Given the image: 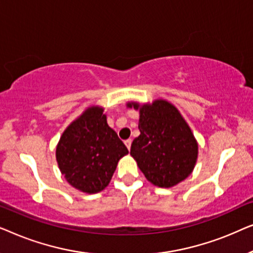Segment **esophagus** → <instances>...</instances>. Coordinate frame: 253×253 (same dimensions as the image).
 <instances>
[{
    "instance_id": "esophagus-1",
    "label": "esophagus",
    "mask_w": 253,
    "mask_h": 253,
    "mask_svg": "<svg viewBox=\"0 0 253 253\" xmlns=\"http://www.w3.org/2000/svg\"><path fill=\"white\" fill-rule=\"evenodd\" d=\"M131 143H132V140H131V139H127V140L124 141V144H126V146L127 147V150H129V151L131 148Z\"/></svg>"
}]
</instances>
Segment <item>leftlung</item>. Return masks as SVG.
<instances>
[{"label":"left lung","mask_w":253,"mask_h":253,"mask_svg":"<svg viewBox=\"0 0 253 253\" xmlns=\"http://www.w3.org/2000/svg\"><path fill=\"white\" fill-rule=\"evenodd\" d=\"M140 134L131 144L130 154L147 181L160 188H171L184 181L195 168L198 144L181 114L166 100L139 105Z\"/></svg>","instance_id":"obj_1"}]
</instances>
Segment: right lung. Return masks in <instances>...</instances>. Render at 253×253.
I'll return each instance as SVG.
<instances>
[{"mask_svg":"<svg viewBox=\"0 0 253 253\" xmlns=\"http://www.w3.org/2000/svg\"><path fill=\"white\" fill-rule=\"evenodd\" d=\"M127 153L107 124L103 108L92 106L62 133L56 160L69 184L83 192L96 193L109 184L117 162Z\"/></svg>","mask_w":253,"mask_h":253,"instance_id":"add662e5","label":"right lung"}]
</instances>
